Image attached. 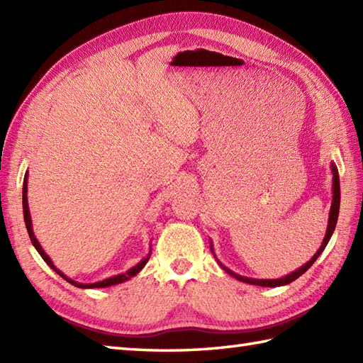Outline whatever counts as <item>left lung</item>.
I'll list each match as a JSON object with an SVG mask.
<instances>
[{"label":"left lung","instance_id":"8db88e82","mask_svg":"<svg viewBox=\"0 0 363 363\" xmlns=\"http://www.w3.org/2000/svg\"><path fill=\"white\" fill-rule=\"evenodd\" d=\"M330 168H333V194L334 195H333V206H330V212H329V221H328L326 235H325V238H323V243L320 246V250L315 252V256L309 262H307V264H304L301 268L295 269V272H293V273L281 277V279H251V277H245V276H240V274H237L234 272H230V269L223 265L221 262H218L220 267L225 269L228 274L235 277L237 281H242L245 284L260 285V287H279V285H287V284L293 282L295 279H298L301 274H304L307 269H309L315 264V260L318 259L320 254L325 251L326 245L329 242V238L333 237V234H334V229H335V225H337V218H338V211H340V179H338V169H337L335 164L330 165ZM211 250H212V243H211ZM212 252H213V250H212ZM213 256H215V254H213ZM215 257H217V256H215Z\"/></svg>","mask_w":363,"mask_h":363}]
</instances>
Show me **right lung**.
I'll list each match as a JSON object with an SVG mask.
<instances>
[{
    "mask_svg": "<svg viewBox=\"0 0 363 363\" xmlns=\"http://www.w3.org/2000/svg\"><path fill=\"white\" fill-rule=\"evenodd\" d=\"M23 215H25V225H26V229H28V234H29V238L30 242H33V245L35 246V250L38 251V254H40L42 259L46 262V265H50L54 272H56L60 277H64V279L67 282H70L72 285H74V287H79V289H101V287H111V285H115V284H121L125 282L128 279H130V277L135 276L140 269L145 267L146 262H148L150 259V254L146 256L143 260L138 262V264L135 267H133L130 269H128L126 273L123 274H117L113 277H109V279H104V281H99V282H94V284H81V282H76L73 279H70V277H67L60 269H57L56 267H54V264L51 262V259L46 256V252L43 251V248L40 246V243H38V240L34 235V230H33V221H30V213H29V207H28V172L25 174V181H23ZM151 252V251H150Z\"/></svg>",
    "mask_w": 363,
    "mask_h": 363,
    "instance_id": "1",
    "label": "right lung"
}]
</instances>
